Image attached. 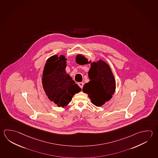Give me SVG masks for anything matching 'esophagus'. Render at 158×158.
<instances>
[{
    "mask_svg": "<svg viewBox=\"0 0 158 158\" xmlns=\"http://www.w3.org/2000/svg\"><path fill=\"white\" fill-rule=\"evenodd\" d=\"M78 85L80 86V88H83V87L84 85V83L83 82H80V83H78Z\"/></svg>",
    "mask_w": 158,
    "mask_h": 158,
    "instance_id": "1",
    "label": "esophagus"
}]
</instances>
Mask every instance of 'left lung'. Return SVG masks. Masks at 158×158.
<instances>
[{
  "label": "left lung",
  "instance_id": "1",
  "mask_svg": "<svg viewBox=\"0 0 158 158\" xmlns=\"http://www.w3.org/2000/svg\"><path fill=\"white\" fill-rule=\"evenodd\" d=\"M76 62L80 65L88 64L85 57L79 56ZM88 72L90 81L84 85L83 92L86 93L93 104L101 107L112 98L116 90V81L110 66L99 60L92 63Z\"/></svg>",
  "mask_w": 158,
  "mask_h": 158
}]
</instances>
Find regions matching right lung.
Segmentation results:
<instances>
[{
	"label": "right lung",
	"mask_w": 158,
	"mask_h": 158,
	"mask_svg": "<svg viewBox=\"0 0 158 158\" xmlns=\"http://www.w3.org/2000/svg\"><path fill=\"white\" fill-rule=\"evenodd\" d=\"M66 60L64 55H55L48 59L42 73V84L48 98L57 106L64 107L81 89L66 74Z\"/></svg>",
	"instance_id": "obj_1"
}]
</instances>
